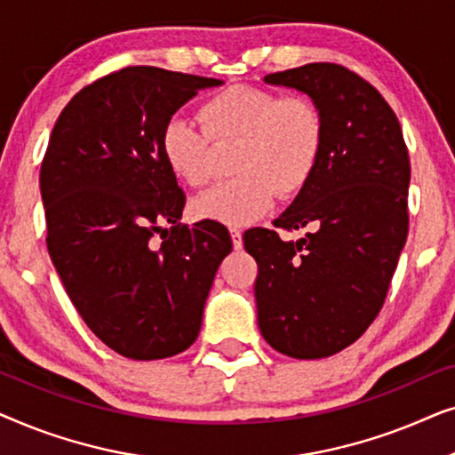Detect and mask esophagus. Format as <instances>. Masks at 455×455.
Instances as JSON below:
<instances>
[{"label":"esophagus","mask_w":455,"mask_h":455,"mask_svg":"<svg viewBox=\"0 0 455 455\" xmlns=\"http://www.w3.org/2000/svg\"><path fill=\"white\" fill-rule=\"evenodd\" d=\"M229 235H232V244H234L235 251H240V248L244 246V240H242L240 229H229Z\"/></svg>","instance_id":"1"}]
</instances>
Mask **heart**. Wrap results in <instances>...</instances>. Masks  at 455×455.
Segmentation results:
<instances>
[{
    "label": "heart",
    "instance_id": "heart-1",
    "mask_svg": "<svg viewBox=\"0 0 455 455\" xmlns=\"http://www.w3.org/2000/svg\"><path fill=\"white\" fill-rule=\"evenodd\" d=\"M198 128L172 116L159 134L165 165L188 186L211 178V142L238 140L234 170L203 192L192 209L201 220L226 226H248L275 203L277 190L296 195L319 165L325 147V116L307 95H283L259 84H232L198 108Z\"/></svg>",
    "mask_w": 455,
    "mask_h": 455
}]
</instances>
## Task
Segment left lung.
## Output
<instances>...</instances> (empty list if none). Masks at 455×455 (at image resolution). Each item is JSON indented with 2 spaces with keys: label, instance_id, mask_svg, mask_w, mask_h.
<instances>
[{
  "label": "left lung",
  "instance_id": "8db88e82",
  "mask_svg": "<svg viewBox=\"0 0 455 455\" xmlns=\"http://www.w3.org/2000/svg\"><path fill=\"white\" fill-rule=\"evenodd\" d=\"M298 89L325 116L319 165L275 229H248L259 265V327L285 356L327 358L354 344L383 308L408 235L410 157L394 109L339 64L316 61L265 76Z\"/></svg>",
  "mask_w": 455,
  "mask_h": 455
}]
</instances>
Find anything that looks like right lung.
<instances>
[{
    "label": "right lung",
    "instance_id": "obj_1",
    "mask_svg": "<svg viewBox=\"0 0 455 455\" xmlns=\"http://www.w3.org/2000/svg\"><path fill=\"white\" fill-rule=\"evenodd\" d=\"M217 84L155 66L105 74L61 109L43 157L49 257L91 331L126 358L195 344L232 252L221 223H180L186 195L159 151L164 124Z\"/></svg>",
    "mask_w": 455,
    "mask_h": 455
}]
</instances>
